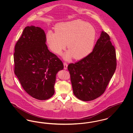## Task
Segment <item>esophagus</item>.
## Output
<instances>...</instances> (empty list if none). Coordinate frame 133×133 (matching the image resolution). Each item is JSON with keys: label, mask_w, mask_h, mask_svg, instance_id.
Segmentation results:
<instances>
[{"label": "esophagus", "mask_w": 133, "mask_h": 133, "mask_svg": "<svg viewBox=\"0 0 133 133\" xmlns=\"http://www.w3.org/2000/svg\"><path fill=\"white\" fill-rule=\"evenodd\" d=\"M64 69L65 70H66L67 69V67H68V64L66 62H64Z\"/></svg>", "instance_id": "34e87169"}]
</instances>
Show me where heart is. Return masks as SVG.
<instances>
[{"instance_id":"1","label":"heart","mask_w":133,"mask_h":133,"mask_svg":"<svg viewBox=\"0 0 133 133\" xmlns=\"http://www.w3.org/2000/svg\"><path fill=\"white\" fill-rule=\"evenodd\" d=\"M55 32L48 31L46 40L51 51L60 55L66 48L69 49L64 58L73 56L76 59L84 58L92 52L96 39V30L91 24L81 20L62 22L55 27Z\"/></svg>"}]
</instances>
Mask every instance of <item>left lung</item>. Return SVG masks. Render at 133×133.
Returning <instances> with one entry per match:
<instances>
[{"instance_id": "8db88e82", "label": "left lung", "mask_w": 133, "mask_h": 133, "mask_svg": "<svg viewBox=\"0 0 133 133\" xmlns=\"http://www.w3.org/2000/svg\"><path fill=\"white\" fill-rule=\"evenodd\" d=\"M116 66L115 47L108 34L102 31L93 51L68 66L74 94L83 101L98 98L105 91Z\"/></svg>"}]
</instances>
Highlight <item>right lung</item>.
I'll list each match as a JSON object with an SVG mask.
<instances>
[{
  "label": "right lung",
  "mask_w": 133,
  "mask_h": 133,
  "mask_svg": "<svg viewBox=\"0 0 133 133\" xmlns=\"http://www.w3.org/2000/svg\"><path fill=\"white\" fill-rule=\"evenodd\" d=\"M45 42L43 29L27 26L15 44L14 53L15 74L26 92L40 100L54 95L56 74L64 68L61 60L49 51Z\"/></svg>",
  "instance_id": "obj_1"
}]
</instances>
